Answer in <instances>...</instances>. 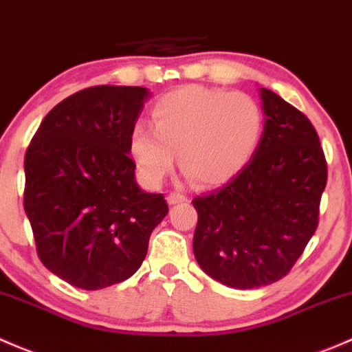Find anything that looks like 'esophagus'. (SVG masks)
<instances>
[{"label": "esophagus", "instance_id": "esophagus-1", "mask_svg": "<svg viewBox=\"0 0 352 352\" xmlns=\"http://www.w3.org/2000/svg\"><path fill=\"white\" fill-rule=\"evenodd\" d=\"M188 200H190V198H188L186 195L176 193V191H173V193L168 195V203H169V205H176V203H184V201H188Z\"/></svg>", "mask_w": 352, "mask_h": 352}]
</instances>
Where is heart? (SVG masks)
<instances>
[{"label": "heart", "mask_w": 352, "mask_h": 352, "mask_svg": "<svg viewBox=\"0 0 352 352\" xmlns=\"http://www.w3.org/2000/svg\"><path fill=\"white\" fill-rule=\"evenodd\" d=\"M152 122L133 125L129 154L139 176L159 186L175 168L197 184L220 186L254 157L264 115L248 93L184 86L161 96L152 107Z\"/></svg>", "instance_id": "b5f03b06"}]
</instances>
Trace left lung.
<instances>
[{
    "instance_id": "1",
    "label": "left lung",
    "mask_w": 352,
    "mask_h": 352,
    "mask_svg": "<svg viewBox=\"0 0 352 352\" xmlns=\"http://www.w3.org/2000/svg\"><path fill=\"white\" fill-rule=\"evenodd\" d=\"M254 157L226 186L193 200V251L206 274L232 288H257L292 271L315 234L327 161L311 122L271 89Z\"/></svg>"
}]
</instances>
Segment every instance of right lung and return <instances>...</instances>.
Returning a JSON list of instances; mask_svg holds the SVG:
<instances>
[{"label":"right lung","mask_w":352,"mask_h":352,"mask_svg":"<svg viewBox=\"0 0 352 352\" xmlns=\"http://www.w3.org/2000/svg\"><path fill=\"white\" fill-rule=\"evenodd\" d=\"M147 95L140 86L81 89L47 113L25 154L38 259L69 285L101 289L132 276L168 215L164 195L137 186L129 155Z\"/></svg>","instance_id":"add662e5"}]
</instances>
